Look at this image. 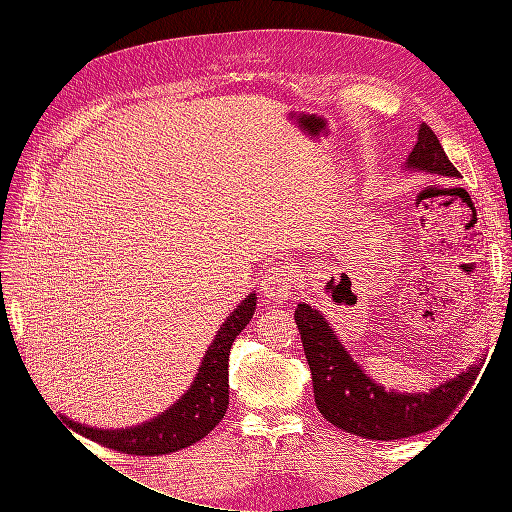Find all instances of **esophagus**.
Returning <instances> with one entry per match:
<instances>
[{
    "mask_svg": "<svg viewBox=\"0 0 512 512\" xmlns=\"http://www.w3.org/2000/svg\"><path fill=\"white\" fill-rule=\"evenodd\" d=\"M294 286V271L288 262H273L265 273V282H262V294L273 303H284Z\"/></svg>",
    "mask_w": 512,
    "mask_h": 512,
    "instance_id": "esophagus-1",
    "label": "esophagus"
}]
</instances>
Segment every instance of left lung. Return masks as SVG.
Returning a JSON list of instances; mask_svg holds the SVG:
<instances>
[{"mask_svg":"<svg viewBox=\"0 0 512 512\" xmlns=\"http://www.w3.org/2000/svg\"><path fill=\"white\" fill-rule=\"evenodd\" d=\"M408 168L423 173L459 177L444 153L438 136L423 123L418 141L408 156ZM305 359L312 369L314 399L320 414L335 427L367 440H401L442 425L474 386L483 359L468 371L448 380L429 393L384 391L356 365L329 322L318 309L301 303L294 309Z\"/></svg>","mask_w":512,"mask_h":512,"instance_id":"left-lung-1","label":"left lung"}]
</instances>
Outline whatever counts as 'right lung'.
<instances>
[{"label": "right lung", "instance_id": "right-lung-1", "mask_svg": "<svg viewBox=\"0 0 512 512\" xmlns=\"http://www.w3.org/2000/svg\"><path fill=\"white\" fill-rule=\"evenodd\" d=\"M254 309L256 294H250L220 327L188 393L153 421L130 429H94L66 416L64 421L83 438L126 455H166L203 440L226 414L230 346L252 320Z\"/></svg>", "mask_w": 512, "mask_h": 512}]
</instances>
